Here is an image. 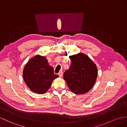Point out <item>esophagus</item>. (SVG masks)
Here are the masks:
<instances>
[{
  "instance_id": "obj_1",
  "label": "esophagus",
  "mask_w": 127,
  "mask_h": 127,
  "mask_svg": "<svg viewBox=\"0 0 127 127\" xmlns=\"http://www.w3.org/2000/svg\"><path fill=\"white\" fill-rule=\"evenodd\" d=\"M58 75H59L60 77H62V76H63V72H62V71H60V72H59Z\"/></svg>"
}]
</instances>
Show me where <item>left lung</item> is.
I'll return each instance as SVG.
<instances>
[{"mask_svg": "<svg viewBox=\"0 0 127 127\" xmlns=\"http://www.w3.org/2000/svg\"><path fill=\"white\" fill-rule=\"evenodd\" d=\"M69 68L64 74L68 87L73 93L82 94L93 87L97 76L96 64L83 53L70 56Z\"/></svg>", "mask_w": 127, "mask_h": 127, "instance_id": "left-lung-1", "label": "left lung"}]
</instances>
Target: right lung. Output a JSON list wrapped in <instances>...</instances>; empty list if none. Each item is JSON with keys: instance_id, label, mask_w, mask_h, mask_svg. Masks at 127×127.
Instances as JSON below:
<instances>
[{"instance_id": "obj_1", "label": "right lung", "mask_w": 127, "mask_h": 127, "mask_svg": "<svg viewBox=\"0 0 127 127\" xmlns=\"http://www.w3.org/2000/svg\"><path fill=\"white\" fill-rule=\"evenodd\" d=\"M59 77L54 73L45 57L37 55L30 59L23 70V78L26 85L33 92L44 94L52 85L53 80Z\"/></svg>"}]
</instances>
